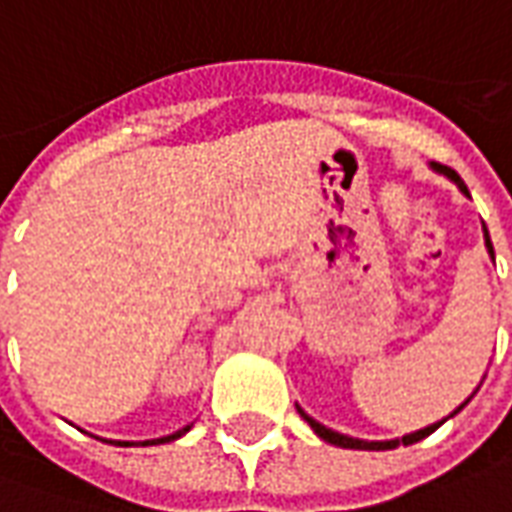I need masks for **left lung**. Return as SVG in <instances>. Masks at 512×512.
I'll use <instances>...</instances> for the list:
<instances>
[{
    "label": "left lung",
    "mask_w": 512,
    "mask_h": 512,
    "mask_svg": "<svg viewBox=\"0 0 512 512\" xmlns=\"http://www.w3.org/2000/svg\"><path fill=\"white\" fill-rule=\"evenodd\" d=\"M430 167L436 169L439 175H444V178H450L452 183H455V186H458V189H461L463 194L469 197V189H466V183H463L461 175H458L455 169L441 167V164H430ZM483 235H485V249H488V255L494 257V246H491V238H488V230H485V224H483ZM477 389H480V386H477ZM477 389H474L472 395H469V397H466V400H463L461 406H458V408H455V411H452L450 417H455V414H458V411H461V408L466 406V403H469V400H472L474 395H477ZM296 408H299L301 419H304V422H307V425H310V428L315 430V433H318V436H321L323 441H329V444H334V447H345V450H395V447H400V444H417L419 439H425V436H430L433 430L441 428V425H444V422L450 419V417H444V419H441V422H433V425H428V428L414 430V433H408V436H403V439L367 441V439H354V436H345V433H337V430L326 428V425H321L318 419H312L310 414L304 411V408H301V406H296Z\"/></svg>",
    "instance_id": "obj_1"
}]
</instances>
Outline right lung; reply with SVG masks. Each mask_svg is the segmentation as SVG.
I'll return each mask as SVG.
<instances>
[{"label":"right lung","mask_w":512,"mask_h":512,"mask_svg":"<svg viewBox=\"0 0 512 512\" xmlns=\"http://www.w3.org/2000/svg\"><path fill=\"white\" fill-rule=\"evenodd\" d=\"M189 430H191V425H186V428L175 430V433H169V436H161V439H147V441H109V444H123V447H131V444H139V447H153V444H167V441L180 439V436H186Z\"/></svg>","instance_id":"obj_1"}]
</instances>
